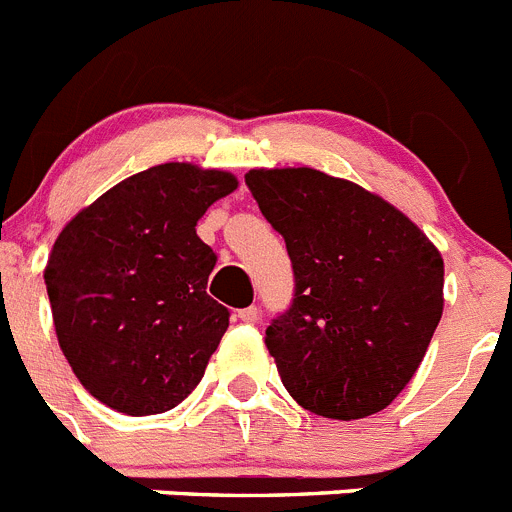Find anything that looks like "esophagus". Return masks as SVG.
<instances>
[{
  "label": "esophagus",
  "mask_w": 512,
  "mask_h": 512,
  "mask_svg": "<svg viewBox=\"0 0 512 512\" xmlns=\"http://www.w3.org/2000/svg\"><path fill=\"white\" fill-rule=\"evenodd\" d=\"M238 318H241L243 323H256V320H259V307H243V310H238Z\"/></svg>",
  "instance_id": "esophagus-1"
}]
</instances>
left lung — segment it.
Here are the masks:
<instances>
[{"label": "left lung", "instance_id": "8db88e82", "mask_svg": "<svg viewBox=\"0 0 512 512\" xmlns=\"http://www.w3.org/2000/svg\"><path fill=\"white\" fill-rule=\"evenodd\" d=\"M246 184L295 271V300L266 328L284 387L323 418L379 413L441 320V253L379 194L318 169H251Z\"/></svg>", "mask_w": 512, "mask_h": 512}]
</instances>
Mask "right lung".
<instances>
[{
	"instance_id": "right-lung-1",
	"label": "right lung",
	"mask_w": 512,
	"mask_h": 512,
	"mask_svg": "<svg viewBox=\"0 0 512 512\" xmlns=\"http://www.w3.org/2000/svg\"><path fill=\"white\" fill-rule=\"evenodd\" d=\"M235 187L228 171L151 166L84 207L53 243L43 277L58 346L107 408L166 413L200 384L230 312L207 295L217 256L197 220Z\"/></svg>"
}]
</instances>
